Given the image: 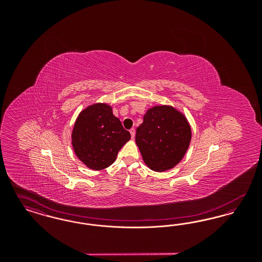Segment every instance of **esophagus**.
Here are the masks:
<instances>
[{
  "label": "esophagus",
  "instance_id": "34e87169",
  "mask_svg": "<svg viewBox=\"0 0 262 262\" xmlns=\"http://www.w3.org/2000/svg\"><path fill=\"white\" fill-rule=\"evenodd\" d=\"M129 133H130V136H132V137L134 138L135 137V136H136V129L133 127V128H130L129 129Z\"/></svg>",
  "mask_w": 262,
  "mask_h": 262
}]
</instances>
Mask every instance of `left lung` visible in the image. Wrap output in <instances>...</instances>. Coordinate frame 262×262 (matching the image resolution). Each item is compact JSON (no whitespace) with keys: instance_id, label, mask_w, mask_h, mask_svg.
<instances>
[{"instance_id":"left-lung-1","label":"left lung","mask_w":262,"mask_h":262,"mask_svg":"<svg viewBox=\"0 0 262 262\" xmlns=\"http://www.w3.org/2000/svg\"><path fill=\"white\" fill-rule=\"evenodd\" d=\"M191 129L186 117L170 106H155L143 116L136 142L143 161L156 172L172 169L187 152Z\"/></svg>"}]
</instances>
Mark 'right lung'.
<instances>
[{"instance_id":"right-lung-1","label":"right lung","mask_w":262,"mask_h":262,"mask_svg":"<svg viewBox=\"0 0 262 262\" xmlns=\"http://www.w3.org/2000/svg\"><path fill=\"white\" fill-rule=\"evenodd\" d=\"M129 139L130 134L113 115L112 107L102 103L93 104L78 115L72 134L75 155L92 170L112 165Z\"/></svg>"}]
</instances>
